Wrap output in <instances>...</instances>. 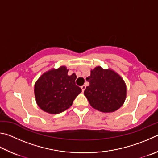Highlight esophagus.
Returning <instances> with one entry per match:
<instances>
[{
	"mask_svg": "<svg viewBox=\"0 0 158 158\" xmlns=\"http://www.w3.org/2000/svg\"><path fill=\"white\" fill-rule=\"evenodd\" d=\"M81 90H82V92H84V91L85 90V85H82V86H81Z\"/></svg>",
	"mask_w": 158,
	"mask_h": 158,
	"instance_id": "esophagus-1",
	"label": "esophagus"
}]
</instances>
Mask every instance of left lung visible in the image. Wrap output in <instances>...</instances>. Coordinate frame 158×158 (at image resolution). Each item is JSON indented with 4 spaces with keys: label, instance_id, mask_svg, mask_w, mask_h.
Instances as JSON below:
<instances>
[{
    "label": "left lung",
    "instance_id": "left-lung-1",
    "mask_svg": "<svg viewBox=\"0 0 158 158\" xmlns=\"http://www.w3.org/2000/svg\"><path fill=\"white\" fill-rule=\"evenodd\" d=\"M90 85L84 90L91 106L103 113H111L122 106L127 96L124 80L112 70L96 67L86 78Z\"/></svg>",
    "mask_w": 158,
    "mask_h": 158
}]
</instances>
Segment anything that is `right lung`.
Listing matches in <instances>:
<instances>
[{"label":"right lung","instance_id":"right-lung-1","mask_svg":"<svg viewBox=\"0 0 158 158\" xmlns=\"http://www.w3.org/2000/svg\"><path fill=\"white\" fill-rule=\"evenodd\" d=\"M66 67L61 66L44 73L34 85L39 106L50 114L64 112L73 104L81 88L75 84L76 74L68 75Z\"/></svg>","mask_w":158,"mask_h":158}]
</instances>
